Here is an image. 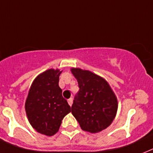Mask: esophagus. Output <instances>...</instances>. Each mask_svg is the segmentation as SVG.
<instances>
[{"mask_svg": "<svg viewBox=\"0 0 153 153\" xmlns=\"http://www.w3.org/2000/svg\"><path fill=\"white\" fill-rule=\"evenodd\" d=\"M68 104H69V105H70V106H71V105H72V103H73L72 98H70V99H68Z\"/></svg>", "mask_w": 153, "mask_h": 153, "instance_id": "34e87169", "label": "esophagus"}]
</instances>
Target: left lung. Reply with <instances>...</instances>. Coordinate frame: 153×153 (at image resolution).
<instances>
[{"label":"left lung","instance_id":"obj_1","mask_svg":"<svg viewBox=\"0 0 153 153\" xmlns=\"http://www.w3.org/2000/svg\"><path fill=\"white\" fill-rule=\"evenodd\" d=\"M71 72L79 88L74 96L71 113L83 130L97 133L105 130L116 115V97L101 77L79 68H72Z\"/></svg>","mask_w":153,"mask_h":153}]
</instances>
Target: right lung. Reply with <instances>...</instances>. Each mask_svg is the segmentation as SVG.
<instances>
[{
	"label": "right lung",
	"mask_w": 153,
	"mask_h": 153,
	"mask_svg": "<svg viewBox=\"0 0 153 153\" xmlns=\"http://www.w3.org/2000/svg\"><path fill=\"white\" fill-rule=\"evenodd\" d=\"M59 70H49L38 75L30 89L25 108L30 123L38 133L55 134L61 122L71 111L59 86Z\"/></svg>",
	"instance_id": "right-lung-1"
}]
</instances>
